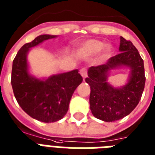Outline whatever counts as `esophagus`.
<instances>
[{"instance_id": "obj_1", "label": "esophagus", "mask_w": 155, "mask_h": 155, "mask_svg": "<svg viewBox=\"0 0 155 155\" xmlns=\"http://www.w3.org/2000/svg\"><path fill=\"white\" fill-rule=\"evenodd\" d=\"M80 75H82L83 77H84V79H85V78L87 76V69L86 68H82L81 69H80Z\"/></svg>"}]
</instances>
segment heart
<instances>
[{
	"instance_id": "1",
	"label": "heart",
	"mask_w": 155,
	"mask_h": 155,
	"mask_svg": "<svg viewBox=\"0 0 155 155\" xmlns=\"http://www.w3.org/2000/svg\"><path fill=\"white\" fill-rule=\"evenodd\" d=\"M104 47V43L99 40L91 39L88 40L84 43H83L82 46L80 48V54L84 56H90L96 54L100 52ZM111 47L109 46L105 47V49L102 54V58H106L110 55Z\"/></svg>"
}]
</instances>
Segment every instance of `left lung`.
<instances>
[{"label":"left lung","instance_id":"8db88e82","mask_svg":"<svg viewBox=\"0 0 155 155\" xmlns=\"http://www.w3.org/2000/svg\"><path fill=\"white\" fill-rule=\"evenodd\" d=\"M120 39V53L105 64L91 67L85 79L91 87L90 109L94 117L107 122L122 119L136 108L146 83L144 63L139 52L130 40L123 37ZM122 65L131 68L130 80L121 89H114L107 83V72Z\"/></svg>","mask_w":155,"mask_h":155}]
</instances>
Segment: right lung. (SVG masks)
<instances>
[{"label": "right lung", "instance_id": "right-lung-1", "mask_svg": "<svg viewBox=\"0 0 155 155\" xmlns=\"http://www.w3.org/2000/svg\"><path fill=\"white\" fill-rule=\"evenodd\" d=\"M55 37L39 35L23 45L13 59L11 75V84L18 104L31 117L46 123L57 121L66 115L72 94L83 81L78 70L53 75L46 80L29 75L26 54L30 48Z\"/></svg>", "mask_w": 155, "mask_h": 155}]
</instances>
